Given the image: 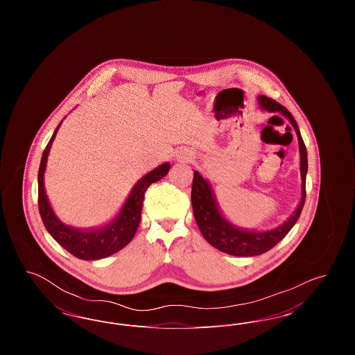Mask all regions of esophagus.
Wrapping results in <instances>:
<instances>
[{"label": "esophagus", "instance_id": "obj_1", "mask_svg": "<svg viewBox=\"0 0 355 355\" xmlns=\"http://www.w3.org/2000/svg\"><path fill=\"white\" fill-rule=\"evenodd\" d=\"M178 158L182 159V161L189 162V161H191V159L194 158V154H193L191 150H189V149H182V150L178 152Z\"/></svg>", "mask_w": 355, "mask_h": 355}]
</instances>
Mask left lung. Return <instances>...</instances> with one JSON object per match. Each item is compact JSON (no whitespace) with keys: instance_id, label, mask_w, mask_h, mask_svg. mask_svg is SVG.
Here are the masks:
<instances>
[{"instance_id":"left-lung-1","label":"left lung","mask_w":355,"mask_h":355,"mask_svg":"<svg viewBox=\"0 0 355 355\" xmlns=\"http://www.w3.org/2000/svg\"><path fill=\"white\" fill-rule=\"evenodd\" d=\"M258 102L265 110L269 112H279L285 117L290 119L293 123L300 142V153H301V177H302V198L298 205L297 210L288 220L282 223L279 227L272 229L269 232H249L242 230L236 226L230 225L220 214L217 203L214 201V196L206 180H203L198 171H194L193 185H191V205L194 211L196 222L205 236V239L223 253L236 255V257H253L259 254L266 253L272 249L281 239L286 236L291 227L300 218L304 200H306V173H307V152L304 146V139L300 133L298 125L291 113L285 106L271 100L266 96L258 97Z\"/></svg>"}]
</instances>
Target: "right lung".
<instances>
[{
  "label": "right lung",
  "instance_id": "1",
  "mask_svg": "<svg viewBox=\"0 0 355 355\" xmlns=\"http://www.w3.org/2000/svg\"><path fill=\"white\" fill-rule=\"evenodd\" d=\"M61 125V123H60ZM54 130L51 141L48 142L45 150L41 157V164L38 170V210L41 220L44 222L46 230L65 250L73 254L74 257L94 261L109 257L117 253L122 248H125L135 236L141 222V211L144 197L148 187L153 182L164 178L170 169L169 164H164L159 168L148 173L142 180L137 182L133 187L129 198L126 200L125 206L122 207L119 217L109 225L101 229H90V230H80L77 227H71L55 217L48 201L45 187H44V171L46 168V159L51 150V142L55 137V133L60 128Z\"/></svg>",
  "mask_w": 355,
  "mask_h": 355
}]
</instances>
